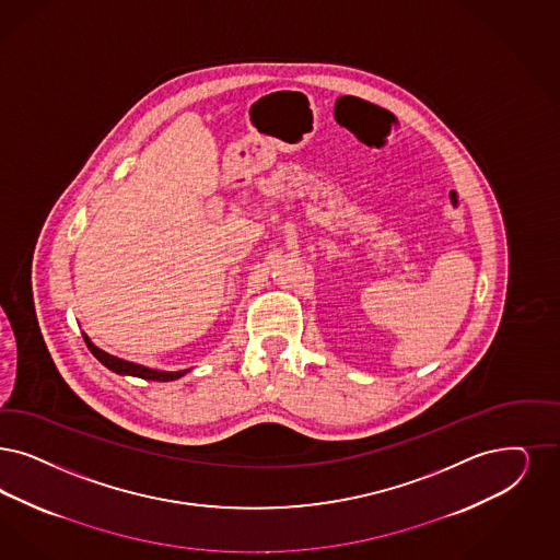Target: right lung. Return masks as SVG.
Here are the masks:
<instances>
[{"label": "right lung", "instance_id": "1", "mask_svg": "<svg viewBox=\"0 0 560 560\" xmlns=\"http://www.w3.org/2000/svg\"><path fill=\"white\" fill-rule=\"evenodd\" d=\"M83 338L84 342H86V347H89V351L93 352V354L104 363L105 368L112 370V372L122 373V375H137V377L153 380V382H172V380H178L180 375L187 373V370H185V372H158V370H149V368L130 363V361L118 359V357H114V354H107V352L102 351V349H97L84 334Z\"/></svg>", "mask_w": 560, "mask_h": 560}]
</instances>
